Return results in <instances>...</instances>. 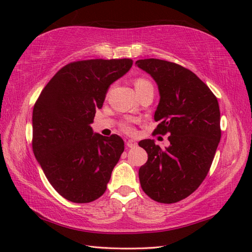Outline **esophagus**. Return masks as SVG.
<instances>
[{"mask_svg": "<svg viewBox=\"0 0 252 252\" xmlns=\"http://www.w3.org/2000/svg\"><path fill=\"white\" fill-rule=\"evenodd\" d=\"M126 146L129 148H134L137 146V143L133 140H129V141H126Z\"/></svg>", "mask_w": 252, "mask_h": 252, "instance_id": "obj_1", "label": "esophagus"}]
</instances>
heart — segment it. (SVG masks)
<instances>
[{"mask_svg":"<svg viewBox=\"0 0 252 252\" xmlns=\"http://www.w3.org/2000/svg\"><path fill=\"white\" fill-rule=\"evenodd\" d=\"M134 85H135L136 91H138V90H142V89L146 88V87H152V83L149 82L148 80H146V79L138 78V79L135 80ZM120 127H121V130L123 132L129 133V134H132V133H134V127H133L129 122H122Z\"/></svg>","mask_w":252,"mask_h":252,"instance_id":"b5f03b06","label":"heart"}]
</instances>
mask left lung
<instances>
[{
    "label": "left lung",
    "instance_id": "1",
    "mask_svg": "<svg viewBox=\"0 0 252 252\" xmlns=\"http://www.w3.org/2000/svg\"><path fill=\"white\" fill-rule=\"evenodd\" d=\"M136 65L158 84L160 100L154 119L155 134H170L161 149L153 140L138 145L148 160L138 170L144 192L160 203H174L192 194L210 170L221 138L218 98L189 69L157 58Z\"/></svg>",
    "mask_w": 252,
    "mask_h": 252
}]
</instances>
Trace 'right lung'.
<instances>
[{
  "label": "right lung",
  "instance_id": "1",
  "mask_svg": "<svg viewBox=\"0 0 252 252\" xmlns=\"http://www.w3.org/2000/svg\"><path fill=\"white\" fill-rule=\"evenodd\" d=\"M133 61L88 60L60 69L37 97L32 112V148L54 189L76 203L104 194L125 151L122 138L93 134L96 109L112 82Z\"/></svg>",
  "mask_w": 252,
  "mask_h": 252
}]
</instances>
